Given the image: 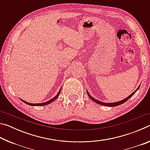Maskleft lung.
Returning <instances> with one entry per match:
<instances>
[{"label": "left lung", "instance_id": "8db88e82", "mask_svg": "<svg viewBox=\"0 0 150 150\" xmlns=\"http://www.w3.org/2000/svg\"><path fill=\"white\" fill-rule=\"evenodd\" d=\"M140 86V85H139ZM139 87H138V88H137V89L134 91V93H132L130 95H129L128 97L127 98H124V99H123V100H120V101H118V102H115V103H103V102H101V101H99V100H96V99H95V98H93V97H92V96H91V95H90V94L88 93V91H87V94H88V96H89L90 97V98L91 100H93L94 102H95L96 103H97V104H98V105H103V106H118V105H122V104H123V103H124L126 102V101H127L128 100L129 98H130V97H132V96L134 94H135V93L138 90V88H139Z\"/></svg>", "mask_w": 150, "mask_h": 150}]
</instances>
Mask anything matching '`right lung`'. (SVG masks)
Wrapping results in <instances>:
<instances>
[{
    "label": "right lung",
    "mask_w": 150,
    "mask_h": 150,
    "mask_svg": "<svg viewBox=\"0 0 150 150\" xmlns=\"http://www.w3.org/2000/svg\"><path fill=\"white\" fill-rule=\"evenodd\" d=\"M61 89H62V88H60V90L59 91V92H58V93L57 94L56 96H54V98H52V99L50 100L47 101V102H45V103H35V104H34V103H28V102H26V101H25V100H24L21 99V98H20V100H21L22 101V102H24V103H26V104H27V105H30V106H44V105H48V104H50L51 103H52L53 101H54L55 99H56V98L58 97V96L59 95V93H60V92H61Z\"/></svg>",
    "instance_id": "obj_1"
}]
</instances>
